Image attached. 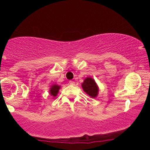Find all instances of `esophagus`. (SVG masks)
I'll list each match as a JSON object with an SVG mask.
<instances>
[{"instance_id": "34e87169", "label": "esophagus", "mask_w": 150, "mask_h": 150, "mask_svg": "<svg viewBox=\"0 0 150 150\" xmlns=\"http://www.w3.org/2000/svg\"><path fill=\"white\" fill-rule=\"evenodd\" d=\"M74 81H69V85H74Z\"/></svg>"}]
</instances>
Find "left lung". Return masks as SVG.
<instances>
[{
	"label": "left lung",
	"mask_w": 150,
	"mask_h": 150,
	"mask_svg": "<svg viewBox=\"0 0 150 150\" xmlns=\"http://www.w3.org/2000/svg\"><path fill=\"white\" fill-rule=\"evenodd\" d=\"M82 87L84 91L88 94L92 98L97 97L98 91V87L95 81L91 77H87L85 79V81L82 83Z\"/></svg>",
	"instance_id": "8db88e82"
}]
</instances>
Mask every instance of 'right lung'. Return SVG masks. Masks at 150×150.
<instances>
[{
    "instance_id": "obj_1",
    "label": "right lung",
    "mask_w": 150,
    "mask_h": 150,
    "mask_svg": "<svg viewBox=\"0 0 150 150\" xmlns=\"http://www.w3.org/2000/svg\"><path fill=\"white\" fill-rule=\"evenodd\" d=\"M60 86L59 85H57L55 84V85H53L50 87V96H53V97H55V96H57V93H58L59 92V90L60 89Z\"/></svg>"
}]
</instances>
